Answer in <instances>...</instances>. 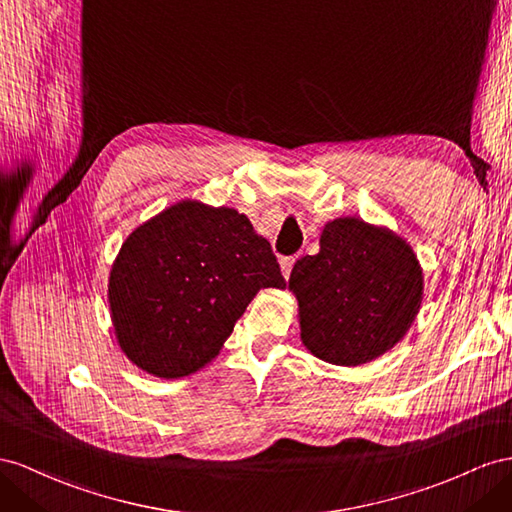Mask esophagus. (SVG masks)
Segmentation results:
<instances>
[{"label": "esophagus", "mask_w": 512, "mask_h": 512, "mask_svg": "<svg viewBox=\"0 0 512 512\" xmlns=\"http://www.w3.org/2000/svg\"><path fill=\"white\" fill-rule=\"evenodd\" d=\"M294 257H283L281 259V272H283V277L287 279V277H290V272H292V268H294Z\"/></svg>", "instance_id": "34e87169"}]
</instances>
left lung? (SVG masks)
Wrapping results in <instances>:
<instances>
[{"instance_id":"8db88e82","label":"left lung","mask_w":512,"mask_h":512,"mask_svg":"<svg viewBox=\"0 0 512 512\" xmlns=\"http://www.w3.org/2000/svg\"><path fill=\"white\" fill-rule=\"evenodd\" d=\"M290 290L311 355L361 365L385 355L411 329L424 274L400 235L346 216L326 222L318 255L296 261Z\"/></svg>"}]
</instances>
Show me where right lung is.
I'll return each instance as SVG.
<instances>
[{
	"instance_id": "right-lung-1",
	"label": "right lung",
	"mask_w": 512,
	"mask_h": 512,
	"mask_svg": "<svg viewBox=\"0 0 512 512\" xmlns=\"http://www.w3.org/2000/svg\"><path fill=\"white\" fill-rule=\"evenodd\" d=\"M264 287L285 279L251 220L233 207L179 201L131 231L114 259V333L140 370L188 376L218 355Z\"/></svg>"
}]
</instances>
